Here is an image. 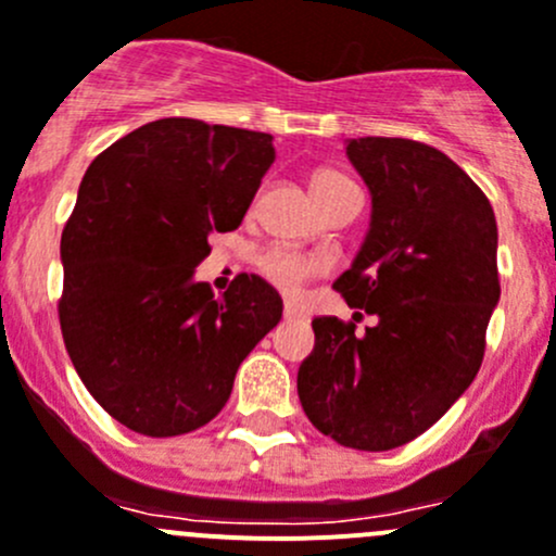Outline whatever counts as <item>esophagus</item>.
<instances>
[{
    "label": "esophagus",
    "mask_w": 556,
    "mask_h": 556,
    "mask_svg": "<svg viewBox=\"0 0 556 556\" xmlns=\"http://www.w3.org/2000/svg\"><path fill=\"white\" fill-rule=\"evenodd\" d=\"M282 315H285V320H301V317H304V312L299 309V304L288 301V304H285V309H282Z\"/></svg>",
    "instance_id": "esophagus-1"
}]
</instances>
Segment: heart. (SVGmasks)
Segmentation results:
<instances>
[{"instance_id": "b5f03b06", "label": "heart", "mask_w": 556, "mask_h": 556, "mask_svg": "<svg viewBox=\"0 0 556 556\" xmlns=\"http://www.w3.org/2000/svg\"><path fill=\"white\" fill-rule=\"evenodd\" d=\"M342 185H350L342 174H337V170H320L312 179V192H315V198H323ZM257 268H261V274L274 288L285 290V293H299L317 274L315 261H309V257L299 255L293 250H285V247H268V250H263L261 257H257Z\"/></svg>"}]
</instances>
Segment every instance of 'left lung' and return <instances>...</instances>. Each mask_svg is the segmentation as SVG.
I'll return each mask as SVG.
<instances>
[{"instance_id":"obj_1","label":"left lung","mask_w":556,"mask_h":556,"mask_svg":"<svg viewBox=\"0 0 556 556\" xmlns=\"http://www.w3.org/2000/svg\"><path fill=\"white\" fill-rule=\"evenodd\" d=\"M371 195L353 266L333 282L377 323L315 317L299 366L312 427L344 448L391 451L440 421L470 388L500 301L497 219L481 187L440 149L407 138H350Z\"/></svg>"}]
</instances>
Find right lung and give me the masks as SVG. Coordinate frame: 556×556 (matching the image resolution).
Segmentation results:
<instances>
[{"mask_svg": "<svg viewBox=\"0 0 556 556\" xmlns=\"http://www.w3.org/2000/svg\"><path fill=\"white\" fill-rule=\"evenodd\" d=\"M274 163L268 132L157 118L91 160L62 230L64 348L118 424L147 438L201 429L282 317L266 279L223 299L195 282L208 236L236 230Z\"/></svg>", "mask_w": 556, "mask_h": 556, "instance_id": "1", "label": "right lung"}]
</instances>
